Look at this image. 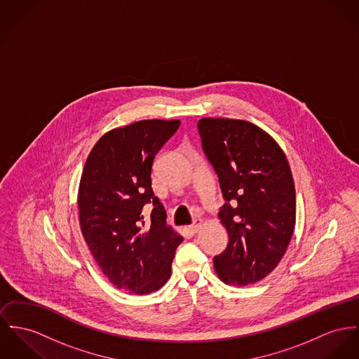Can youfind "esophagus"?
Wrapping results in <instances>:
<instances>
[{
  "instance_id": "1",
  "label": "esophagus",
  "mask_w": 359,
  "mask_h": 359,
  "mask_svg": "<svg viewBox=\"0 0 359 359\" xmlns=\"http://www.w3.org/2000/svg\"><path fill=\"white\" fill-rule=\"evenodd\" d=\"M201 228H202V220H195L193 225H190L189 229H190L191 233H198Z\"/></svg>"
}]
</instances>
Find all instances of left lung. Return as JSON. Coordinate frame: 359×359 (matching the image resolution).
Wrapping results in <instances>:
<instances>
[{"label":"left lung","mask_w":359,"mask_h":359,"mask_svg":"<svg viewBox=\"0 0 359 359\" xmlns=\"http://www.w3.org/2000/svg\"><path fill=\"white\" fill-rule=\"evenodd\" d=\"M198 130L226 201L219 219L229 241L213 258L215 271L229 285L258 283L278 265L295 228L288 160L275 139L246 120L203 117Z\"/></svg>","instance_id":"left-lung-1"}]
</instances>
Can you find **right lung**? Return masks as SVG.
Returning a JSON list of instances; mask_svg holds the SVG:
<instances>
[{
    "label": "right lung",
    "mask_w": 359,
    "mask_h": 359,
    "mask_svg": "<svg viewBox=\"0 0 359 359\" xmlns=\"http://www.w3.org/2000/svg\"><path fill=\"white\" fill-rule=\"evenodd\" d=\"M180 120H140L113 128L91 149L78 193L83 238L111 284L130 294L160 290L183 242L166 224V212L151 190V168L158 150ZM153 201L151 222L142 206Z\"/></svg>",
    "instance_id": "obj_1"
}]
</instances>
